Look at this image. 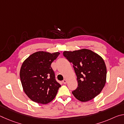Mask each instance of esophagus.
<instances>
[{
    "mask_svg": "<svg viewBox=\"0 0 124 124\" xmlns=\"http://www.w3.org/2000/svg\"><path fill=\"white\" fill-rule=\"evenodd\" d=\"M62 83L64 84H67V80L66 79H64L62 81Z\"/></svg>",
    "mask_w": 124,
    "mask_h": 124,
    "instance_id": "esophagus-1",
    "label": "esophagus"
}]
</instances>
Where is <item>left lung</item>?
<instances>
[{
  "mask_svg": "<svg viewBox=\"0 0 124 124\" xmlns=\"http://www.w3.org/2000/svg\"><path fill=\"white\" fill-rule=\"evenodd\" d=\"M63 56L73 64L77 77L78 87L73 95L81 102L97 96L106 82L107 68L103 58L91 50L83 49L64 51Z\"/></svg>",
  "mask_w": 124,
  "mask_h": 124,
  "instance_id": "8db88e82",
  "label": "left lung"
}]
</instances>
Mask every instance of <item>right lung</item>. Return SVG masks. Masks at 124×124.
I'll return each mask as SVG.
<instances>
[{
	"mask_svg": "<svg viewBox=\"0 0 124 124\" xmlns=\"http://www.w3.org/2000/svg\"><path fill=\"white\" fill-rule=\"evenodd\" d=\"M60 54L38 51L24 61L20 70L21 81L25 93L30 99L40 104H47L56 97L61 86L55 79L52 62Z\"/></svg>",
	"mask_w": 124,
	"mask_h": 124,
	"instance_id": "1",
	"label": "right lung"
}]
</instances>
